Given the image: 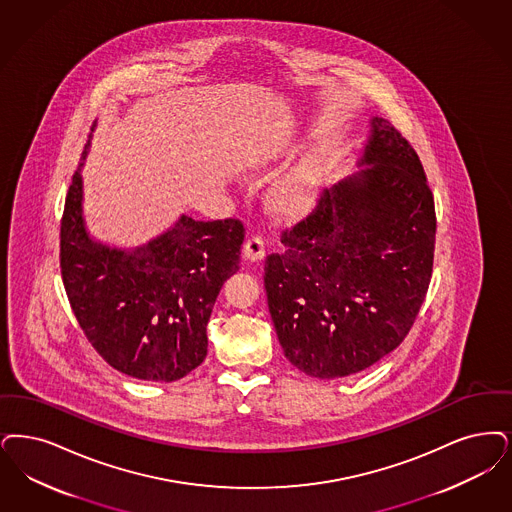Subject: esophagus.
<instances>
[{
    "instance_id": "esophagus-1",
    "label": "esophagus",
    "mask_w": 512,
    "mask_h": 512,
    "mask_svg": "<svg viewBox=\"0 0 512 512\" xmlns=\"http://www.w3.org/2000/svg\"><path fill=\"white\" fill-rule=\"evenodd\" d=\"M244 257L251 263L261 261L265 257V242L261 236L247 238L246 244H244Z\"/></svg>"
}]
</instances>
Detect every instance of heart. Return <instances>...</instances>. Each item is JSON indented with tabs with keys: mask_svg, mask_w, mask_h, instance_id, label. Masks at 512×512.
Listing matches in <instances>:
<instances>
[{
	"mask_svg": "<svg viewBox=\"0 0 512 512\" xmlns=\"http://www.w3.org/2000/svg\"><path fill=\"white\" fill-rule=\"evenodd\" d=\"M282 154L280 144L261 146L251 158V165L263 169L274 164ZM324 183V165L316 156H305L280 173L268 188V202L287 217H297L318 204Z\"/></svg>",
	"mask_w": 512,
	"mask_h": 512,
	"instance_id": "b5f03b06",
	"label": "heart"
}]
</instances>
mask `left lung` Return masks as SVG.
I'll return each mask as SVG.
<instances>
[{"label":"left lung","instance_id":"1","mask_svg":"<svg viewBox=\"0 0 512 512\" xmlns=\"http://www.w3.org/2000/svg\"><path fill=\"white\" fill-rule=\"evenodd\" d=\"M436 215L423 165L371 116L358 171L324 190L265 261L268 310L287 360L318 379L364 371L398 347L425 301Z\"/></svg>","mask_w":512,"mask_h":512}]
</instances>
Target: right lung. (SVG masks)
Here are the masks:
<instances>
[{
    "label": "right lung",
    "mask_w": 512,
    "mask_h": 512,
    "mask_svg": "<svg viewBox=\"0 0 512 512\" xmlns=\"http://www.w3.org/2000/svg\"><path fill=\"white\" fill-rule=\"evenodd\" d=\"M61 223L62 282L85 337L129 377L171 383L204 362L207 322L226 280L240 268L244 225L181 215L141 246L91 236L83 215V162Z\"/></svg>",
    "instance_id": "right-lung-1"
}]
</instances>
